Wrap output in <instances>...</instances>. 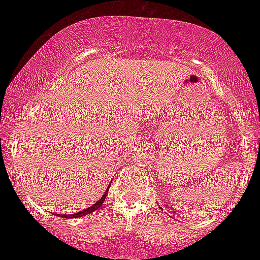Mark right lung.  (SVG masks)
Instances as JSON below:
<instances>
[{"mask_svg":"<svg viewBox=\"0 0 260 260\" xmlns=\"http://www.w3.org/2000/svg\"><path fill=\"white\" fill-rule=\"evenodd\" d=\"M109 188H110V184H109V187L107 188V190H105V192L103 193V196L101 197V199L98 202H96L95 204L89 206V208H88V209L83 210V211H80V212L73 213V214H57V215H58V217H60V218H79V217H83V215H87V214H89L91 212H94V211H96L99 208H101V205L104 203V200L107 199V196H108Z\"/></svg>","mask_w":260,"mask_h":260,"instance_id":"add662e5","label":"right lung"}]
</instances>
